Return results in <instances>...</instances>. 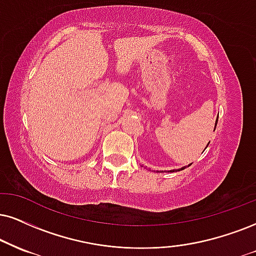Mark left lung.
I'll return each instance as SVG.
<instances>
[{
	"label": "left lung",
	"mask_w": 256,
	"mask_h": 256,
	"mask_svg": "<svg viewBox=\"0 0 256 256\" xmlns=\"http://www.w3.org/2000/svg\"><path fill=\"white\" fill-rule=\"evenodd\" d=\"M217 121H218V118H217V120H216V126H217ZM215 129H216V127H215ZM184 168H185V167H182V170H184Z\"/></svg>",
	"instance_id": "obj_1"
}]
</instances>
